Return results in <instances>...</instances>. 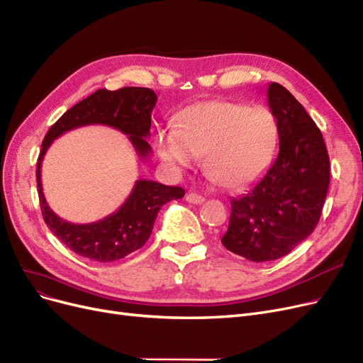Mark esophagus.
I'll use <instances>...</instances> for the list:
<instances>
[{"label": "esophagus", "instance_id": "1", "mask_svg": "<svg viewBox=\"0 0 363 363\" xmlns=\"http://www.w3.org/2000/svg\"><path fill=\"white\" fill-rule=\"evenodd\" d=\"M186 201L189 204H203L204 203V196L198 195L195 192H189L186 195Z\"/></svg>", "mask_w": 363, "mask_h": 363}]
</instances>
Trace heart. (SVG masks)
I'll return each instance as SVG.
<instances>
[{
	"label": "heart",
	"mask_w": 363,
	"mask_h": 363,
	"mask_svg": "<svg viewBox=\"0 0 363 363\" xmlns=\"http://www.w3.org/2000/svg\"><path fill=\"white\" fill-rule=\"evenodd\" d=\"M278 128L272 112L231 101H207L187 106L177 128L157 133V152L174 168L203 167L227 189H242L257 180L273 159Z\"/></svg>",
	"instance_id": "heart-1"
}]
</instances>
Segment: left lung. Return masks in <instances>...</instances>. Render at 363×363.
<instances>
[{"label":"left lung","instance_id":"obj_1","mask_svg":"<svg viewBox=\"0 0 363 363\" xmlns=\"http://www.w3.org/2000/svg\"><path fill=\"white\" fill-rule=\"evenodd\" d=\"M277 118V160L245 195L231 199L222 245L255 262L290 254L315 230L330 183L326 144L297 99L278 82L267 89Z\"/></svg>","mask_w":363,"mask_h":363}]
</instances>
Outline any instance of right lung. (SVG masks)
Returning <instances> with one entry per match:
<instances>
[{
  "mask_svg": "<svg viewBox=\"0 0 363 363\" xmlns=\"http://www.w3.org/2000/svg\"><path fill=\"white\" fill-rule=\"evenodd\" d=\"M156 101V93L143 86H124L116 91L97 90L66 111L48 130L37 159V192L45 223L74 254L99 262H111L135 252L148 240L160 207L172 199L183 198L184 189L138 180L116 213L93 223H70L49 208L43 195L40 167L46 150L65 132L86 124H106L129 135L136 153L145 159L152 152L145 138L150 135Z\"/></svg>",
  "mask_w": 363,
  "mask_h": 363,
  "instance_id": "1",
  "label": "right lung"
}]
</instances>
